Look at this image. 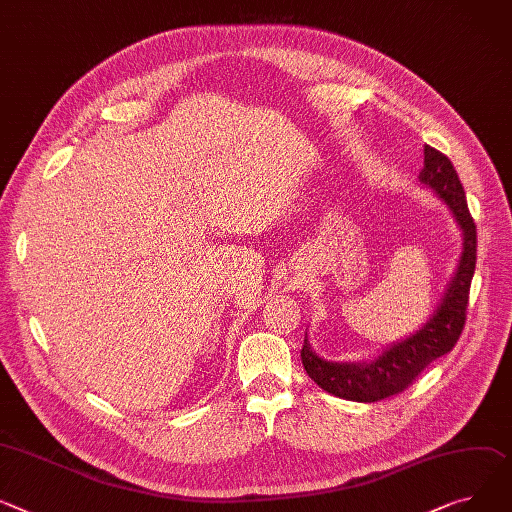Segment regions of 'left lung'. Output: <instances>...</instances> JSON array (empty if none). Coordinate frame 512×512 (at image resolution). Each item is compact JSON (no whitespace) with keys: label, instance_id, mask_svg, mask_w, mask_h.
<instances>
[{"label":"left lung","instance_id":"left-lung-1","mask_svg":"<svg viewBox=\"0 0 512 512\" xmlns=\"http://www.w3.org/2000/svg\"><path fill=\"white\" fill-rule=\"evenodd\" d=\"M422 183L436 189L455 214L463 230V253L457 274L449 284L434 317L405 342L391 346L383 356L370 364H337L319 358L311 346L300 350L306 374L327 393L372 403L403 393L436 358L449 354L465 327L469 288L475 271V251H478V234L475 222L467 208V197L459 181L453 162L432 146H424V168L420 173Z\"/></svg>","mask_w":512,"mask_h":512}]
</instances>
